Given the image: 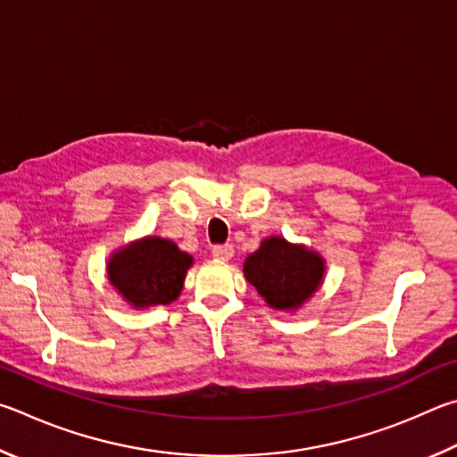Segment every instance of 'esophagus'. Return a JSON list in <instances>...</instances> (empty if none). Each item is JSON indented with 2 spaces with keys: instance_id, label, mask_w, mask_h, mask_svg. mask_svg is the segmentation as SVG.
Listing matches in <instances>:
<instances>
[{
  "instance_id": "1",
  "label": "esophagus",
  "mask_w": 457,
  "mask_h": 457,
  "mask_svg": "<svg viewBox=\"0 0 457 457\" xmlns=\"http://www.w3.org/2000/svg\"><path fill=\"white\" fill-rule=\"evenodd\" d=\"M233 254H235L233 245H219V246H212V257H214L216 261L227 262V261L233 259Z\"/></svg>"
}]
</instances>
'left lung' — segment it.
<instances>
[{
    "mask_svg": "<svg viewBox=\"0 0 457 457\" xmlns=\"http://www.w3.org/2000/svg\"><path fill=\"white\" fill-rule=\"evenodd\" d=\"M243 273L270 309L295 313L321 289L327 262L305 245L267 237L245 259Z\"/></svg>",
    "mask_w": 457,
    "mask_h": 457,
    "instance_id": "8db88e82",
    "label": "left lung"
}]
</instances>
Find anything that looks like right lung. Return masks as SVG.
<instances>
[{
  "label": "right lung",
  "mask_w": 457,
  "mask_h": 457,
  "mask_svg": "<svg viewBox=\"0 0 457 457\" xmlns=\"http://www.w3.org/2000/svg\"><path fill=\"white\" fill-rule=\"evenodd\" d=\"M192 254L168 238L146 235L110 254L106 275L114 291L132 309L168 305L180 297Z\"/></svg>",
  "instance_id": "obj_1"
}]
</instances>
